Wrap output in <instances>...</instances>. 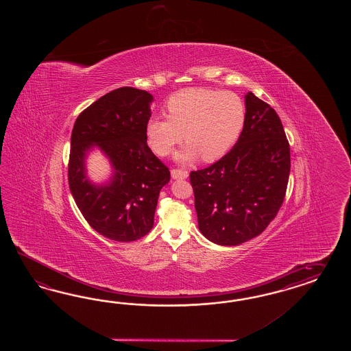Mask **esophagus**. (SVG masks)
<instances>
[{
	"instance_id": "obj_1",
	"label": "esophagus",
	"mask_w": 351,
	"mask_h": 351,
	"mask_svg": "<svg viewBox=\"0 0 351 351\" xmlns=\"http://www.w3.org/2000/svg\"><path fill=\"white\" fill-rule=\"evenodd\" d=\"M188 171L179 170V169H172L171 170V178L172 179H186L188 178Z\"/></svg>"
}]
</instances>
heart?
Segmentation results:
<instances>
[{
	"instance_id": "1",
	"label": "heart",
	"mask_w": 351,
	"mask_h": 351,
	"mask_svg": "<svg viewBox=\"0 0 351 351\" xmlns=\"http://www.w3.org/2000/svg\"><path fill=\"white\" fill-rule=\"evenodd\" d=\"M166 116L150 118L145 128L149 147L156 154H171L184 134L188 144L176 160L191 162L201 156L203 160L213 162L225 156L241 136L245 106L230 91L186 88L167 100Z\"/></svg>"
}]
</instances>
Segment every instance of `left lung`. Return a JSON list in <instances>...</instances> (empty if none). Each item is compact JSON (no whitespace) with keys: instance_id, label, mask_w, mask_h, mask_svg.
Listing matches in <instances>:
<instances>
[{"instance_id":"left-lung-1","label":"left lung","mask_w":351,"mask_h":351,"mask_svg":"<svg viewBox=\"0 0 351 351\" xmlns=\"http://www.w3.org/2000/svg\"><path fill=\"white\" fill-rule=\"evenodd\" d=\"M289 170L280 118L247 93L245 128L235 145L210 167L191 172L201 233L220 245H241L260 235L285 201Z\"/></svg>"}]
</instances>
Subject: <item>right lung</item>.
Masks as SVG:
<instances>
[{
	"mask_svg": "<svg viewBox=\"0 0 351 351\" xmlns=\"http://www.w3.org/2000/svg\"><path fill=\"white\" fill-rule=\"evenodd\" d=\"M152 101L153 96L144 90L121 87L87 106L73 126L69 189L86 221L112 241L132 242L150 232L160 189L170 181L169 167L147 144ZM94 146L114 169L111 180L103 186L85 176V157Z\"/></svg>",
	"mask_w": 351,
	"mask_h": 351,
	"instance_id": "right-lung-1",
	"label": "right lung"
}]
</instances>
